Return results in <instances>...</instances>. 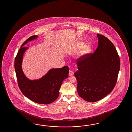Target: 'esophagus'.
<instances>
[{"label": "esophagus", "instance_id": "1", "mask_svg": "<svg viewBox=\"0 0 132 132\" xmlns=\"http://www.w3.org/2000/svg\"><path fill=\"white\" fill-rule=\"evenodd\" d=\"M73 73H73V72L72 70H69V76H73Z\"/></svg>", "mask_w": 132, "mask_h": 132}]
</instances>
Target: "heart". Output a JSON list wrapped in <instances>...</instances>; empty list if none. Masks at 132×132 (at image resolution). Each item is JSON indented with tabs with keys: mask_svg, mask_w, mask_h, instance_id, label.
<instances>
[{
	"mask_svg": "<svg viewBox=\"0 0 132 132\" xmlns=\"http://www.w3.org/2000/svg\"><path fill=\"white\" fill-rule=\"evenodd\" d=\"M76 48L77 50L81 49V53H80V56H84L89 53L90 51L91 48L89 45H85L84 42H80L77 43L76 45Z\"/></svg>",
	"mask_w": 132,
	"mask_h": 132,
	"instance_id": "b5f03b06",
	"label": "heart"
}]
</instances>
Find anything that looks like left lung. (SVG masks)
<instances>
[{
    "label": "left lung",
    "mask_w": 132,
    "mask_h": 132,
    "mask_svg": "<svg viewBox=\"0 0 132 132\" xmlns=\"http://www.w3.org/2000/svg\"><path fill=\"white\" fill-rule=\"evenodd\" d=\"M98 45L93 53L76 60L75 73L79 95L88 102L104 98L114 88L118 80L120 60L115 46L104 35L97 34Z\"/></svg>",
    "instance_id": "1"
}]
</instances>
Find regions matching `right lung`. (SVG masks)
<instances>
[{"instance_id": "right-lung-1", "label": "right lung", "mask_w": 132, "mask_h": 132, "mask_svg": "<svg viewBox=\"0 0 132 132\" xmlns=\"http://www.w3.org/2000/svg\"><path fill=\"white\" fill-rule=\"evenodd\" d=\"M37 37L31 36L23 43L14 59V69L18 86L25 97L39 104H50L58 98L62 82L68 77L69 68L67 65L52 69L38 80L31 81L27 78L22 72V62L23 54L28 47L23 46Z\"/></svg>"}]
</instances>
